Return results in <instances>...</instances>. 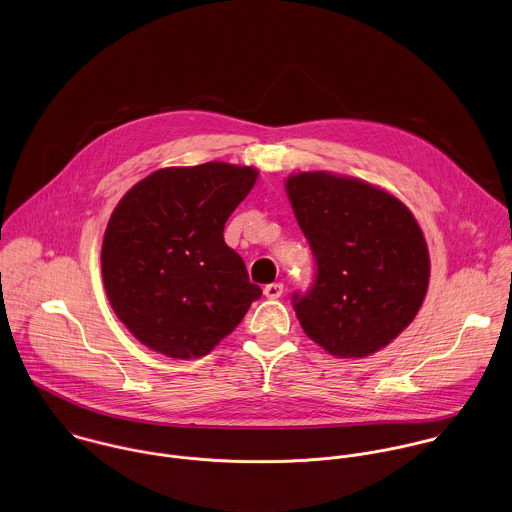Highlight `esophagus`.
Segmentation results:
<instances>
[{
  "label": "esophagus",
  "instance_id": "34e87169",
  "mask_svg": "<svg viewBox=\"0 0 512 512\" xmlns=\"http://www.w3.org/2000/svg\"><path fill=\"white\" fill-rule=\"evenodd\" d=\"M263 293L267 299H279L283 295V283H271L263 289Z\"/></svg>",
  "mask_w": 512,
  "mask_h": 512
}]
</instances>
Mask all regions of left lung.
<instances>
[{"label": "left lung", "instance_id": "obj_1", "mask_svg": "<svg viewBox=\"0 0 512 512\" xmlns=\"http://www.w3.org/2000/svg\"><path fill=\"white\" fill-rule=\"evenodd\" d=\"M285 190L318 265L312 289L293 297L305 334L338 358L386 348L429 285L417 219L394 194L324 170L291 174Z\"/></svg>", "mask_w": 512, "mask_h": 512}]
</instances>
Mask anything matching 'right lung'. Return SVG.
Wrapping results in <instances>:
<instances>
[{"label": "right lung", "instance_id": "1", "mask_svg": "<svg viewBox=\"0 0 512 512\" xmlns=\"http://www.w3.org/2000/svg\"><path fill=\"white\" fill-rule=\"evenodd\" d=\"M227 162L162 168L132 186L104 231L108 303L136 340L170 358L209 354L261 289L225 245L223 227L257 182Z\"/></svg>", "mask_w": 512, "mask_h": 512}]
</instances>
